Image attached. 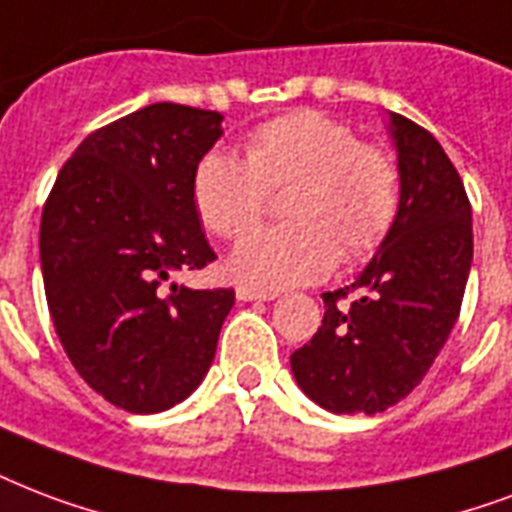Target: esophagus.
<instances>
[{
	"instance_id": "1",
	"label": "esophagus",
	"mask_w": 512,
	"mask_h": 512,
	"mask_svg": "<svg viewBox=\"0 0 512 512\" xmlns=\"http://www.w3.org/2000/svg\"><path fill=\"white\" fill-rule=\"evenodd\" d=\"M236 298L239 300H273L276 298V292H265V290H255V287H247V284H241L236 287Z\"/></svg>"
}]
</instances>
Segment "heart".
Masks as SVG:
<instances>
[{"instance_id": "1", "label": "heart", "mask_w": 512, "mask_h": 512, "mask_svg": "<svg viewBox=\"0 0 512 512\" xmlns=\"http://www.w3.org/2000/svg\"><path fill=\"white\" fill-rule=\"evenodd\" d=\"M282 228L257 230L230 255V271L260 290L325 279L338 257L373 255L400 214V169L376 144L322 112H292L257 126L247 161L206 152L193 171L195 212L206 228L239 239L263 220L271 193L287 190Z\"/></svg>"}]
</instances>
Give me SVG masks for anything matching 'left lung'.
<instances>
[{"instance_id":"8db88e82","label":"left lung","mask_w":512,"mask_h":512,"mask_svg":"<svg viewBox=\"0 0 512 512\" xmlns=\"http://www.w3.org/2000/svg\"><path fill=\"white\" fill-rule=\"evenodd\" d=\"M389 134L400 169L395 228L357 282L322 295V327L290 357L300 389L330 413L373 416L411 395L459 319L473 263V212L446 150L395 112Z\"/></svg>"}]
</instances>
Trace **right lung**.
<instances>
[{
    "label": "right lung",
    "instance_id": "add662e5",
    "mask_svg": "<svg viewBox=\"0 0 512 512\" xmlns=\"http://www.w3.org/2000/svg\"><path fill=\"white\" fill-rule=\"evenodd\" d=\"M220 136V112L136 109L85 136L42 209L39 260L61 346L85 384L128 413L193 395L236 300L171 282L217 260L193 171Z\"/></svg>",
    "mask_w": 512,
    "mask_h": 512
}]
</instances>
